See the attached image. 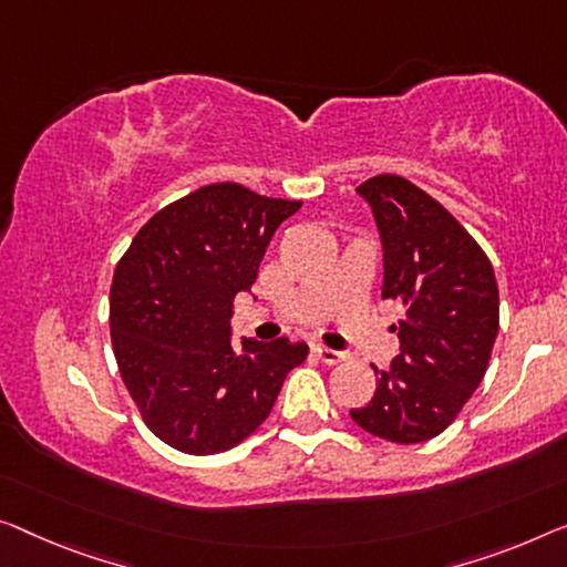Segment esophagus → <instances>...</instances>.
<instances>
[{
  "label": "esophagus",
  "mask_w": 567,
  "mask_h": 567,
  "mask_svg": "<svg viewBox=\"0 0 567 567\" xmlns=\"http://www.w3.org/2000/svg\"><path fill=\"white\" fill-rule=\"evenodd\" d=\"M316 357L323 361V364H328V367H333V364H341V361H346L349 359V353H343V351H336V349H328V346H316Z\"/></svg>",
  "instance_id": "34e87169"
}]
</instances>
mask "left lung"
Here are the masks:
<instances>
[{
    "instance_id": "obj_1",
    "label": "left lung",
    "mask_w": 567,
    "mask_h": 567,
    "mask_svg": "<svg viewBox=\"0 0 567 567\" xmlns=\"http://www.w3.org/2000/svg\"><path fill=\"white\" fill-rule=\"evenodd\" d=\"M357 193L371 206L384 251L382 298L400 302V353L351 417L382 441L441 435L486 374L499 333V287L476 239L415 183L377 175Z\"/></svg>"
}]
</instances>
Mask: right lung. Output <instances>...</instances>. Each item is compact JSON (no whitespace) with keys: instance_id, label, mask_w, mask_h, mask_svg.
<instances>
[{"instance_id":"right-lung-1","label":"right lung","mask_w":567,"mask_h":567,"mask_svg":"<svg viewBox=\"0 0 567 567\" xmlns=\"http://www.w3.org/2000/svg\"><path fill=\"white\" fill-rule=\"evenodd\" d=\"M300 200L214 183L157 210L112 282V346L145 425L190 455L239 445L267 420L308 343L241 338L234 298L249 292L269 239Z\"/></svg>"}]
</instances>
